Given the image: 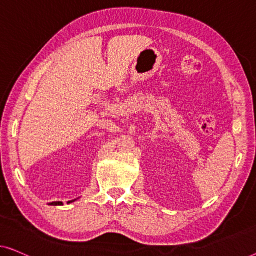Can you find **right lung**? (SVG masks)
Returning <instances> with one entry per match:
<instances>
[{
  "instance_id": "1",
  "label": "right lung",
  "mask_w": 256,
  "mask_h": 256,
  "mask_svg": "<svg viewBox=\"0 0 256 256\" xmlns=\"http://www.w3.org/2000/svg\"><path fill=\"white\" fill-rule=\"evenodd\" d=\"M68 202H71V201H68ZM63 204L62 202H52V206H62Z\"/></svg>"
}]
</instances>
